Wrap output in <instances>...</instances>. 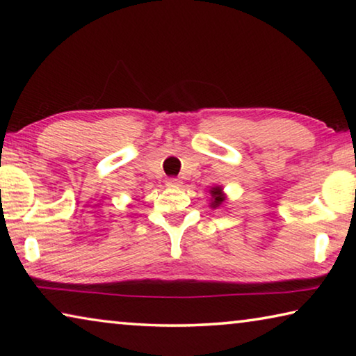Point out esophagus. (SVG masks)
Masks as SVG:
<instances>
[{
	"mask_svg": "<svg viewBox=\"0 0 356 356\" xmlns=\"http://www.w3.org/2000/svg\"><path fill=\"white\" fill-rule=\"evenodd\" d=\"M166 186H170V188H179V186H182V180L176 177H168Z\"/></svg>",
	"mask_w": 356,
	"mask_h": 356,
	"instance_id": "1",
	"label": "esophagus"
}]
</instances>
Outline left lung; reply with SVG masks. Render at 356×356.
<instances>
[{
    "label": "left lung",
    "instance_id": "obj_1",
    "mask_svg": "<svg viewBox=\"0 0 356 356\" xmlns=\"http://www.w3.org/2000/svg\"><path fill=\"white\" fill-rule=\"evenodd\" d=\"M210 195H212V197H210V207L212 209L222 206V202L226 201V196L225 193H222L221 186H213V188L210 190Z\"/></svg>",
    "mask_w": 356,
    "mask_h": 356
}]
</instances>
